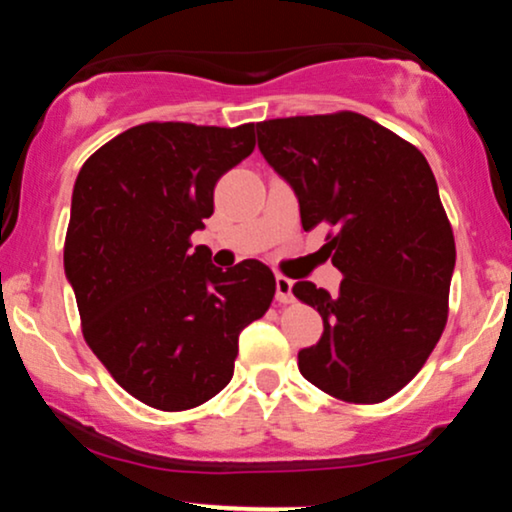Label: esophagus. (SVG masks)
Here are the masks:
<instances>
[{
    "label": "esophagus",
    "instance_id": "obj_1",
    "mask_svg": "<svg viewBox=\"0 0 512 512\" xmlns=\"http://www.w3.org/2000/svg\"><path fill=\"white\" fill-rule=\"evenodd\" d=\"M276 301L291 303L293 301V281L286 276H276Z\"/></svg>",
    "mask_w": 512,
    "mask_h": 512
}]
</instances>
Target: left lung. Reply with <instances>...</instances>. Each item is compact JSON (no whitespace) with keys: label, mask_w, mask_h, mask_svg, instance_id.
Listing matches in <instances>:
<instances>
[{"label":"left lung","mask_w":512,"mask_h":512,"mask_svg":"<svg viewBox=\"0 0 512 512\" xmlns=\"http://www.w3.org/2000/svg\"><path fill=\"white\" fill-rule=\"evenodd\" d=\"M257 146L298 197L305 231L332 228L322 252L344 274L334 296L293 286L325 327L298 351V370L344 402H383L419 373L448 322L455 238L433 170L416 146L349 110L260 122Z\"/></svg>","instance_id":"8db88e82"}]
</instances>
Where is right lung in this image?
<instances>
[{"instance_id":"1","label":"right lung","mask_w":512,"mask_h":512,"mask_svg":"<svg viewBox=\"0 0 512 512\" xmlns=\"http://www.w3.org/2000/svg\"><path fill=\"white\" fill-rule=\"evenodd\" d=\"M255 149V125L146 122L101 146L76 175L64 274L84 339L139 402L204 404L231 383L238 337L267 313L272 269H223L190 236L214 214V187Z\"/></svg>"}]
</instances>
